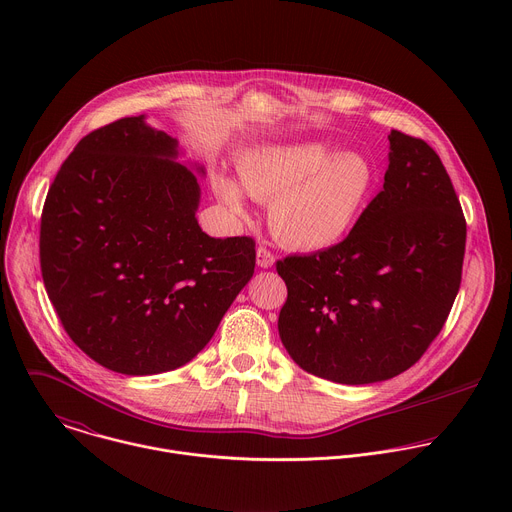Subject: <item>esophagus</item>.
Listing matches in <instances>:
<instances>
[{
    "mask_svg": "<svg viewBox=\"0 0 512 512\" xmlns=\"http://www.w3.org/2000/svg\"><path fill=\"white\" fill-rule=\"evenodd\" d=\"M273 261H275V257L267 247H257V265L261 269H269L273 265Z\"/></svg>",
    "mask_w": 512,
    "mask_h": 512,
    "instance_id": "1",
    "label": "esophagus"
}]
</instances>
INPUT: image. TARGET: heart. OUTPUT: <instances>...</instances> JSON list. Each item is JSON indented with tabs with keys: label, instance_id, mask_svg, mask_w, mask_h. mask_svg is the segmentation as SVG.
I'll list each match as a JSON object with an SVG mask.
<instances>
[{
	"label": "heart",
	"instance_id": "b5f03b06",
	"mask_svg": "<svg viewBox=\"0 0 512 512\" xmlns=\"http://www.w3.org/2000/svg\"><path fill=\"white\" fill-rule=\"evenodd\" d=\"M239 180L255 200L269 202L273 237L296 251H322L340 243L367 210L377 174L371 160L322 141L277 143L245 154ZM214 192L235 216H247L245 193L225 172Z\"/></svg>",
	"mask_w": 512,
	"mask_h": 512
}]
</instances>
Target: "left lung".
I'll return each mask as SVG.
<instances>
[{
    "instance_id": "1",
    "label": "left lung",
    "mask_w": 512,
    "mask_h": 512,
    "mask_svg": "<svg viewBox=\"0 0 512 512\" xmlns=\"http://www.w3.org/2000/svg\"><path fill=\"white\" fill-rule=\"evenodd\" d=\"M466 221L423 139L391 131L383 190L348 237L277 261L279 338L296 364L342 385L393 379L440 334L462 281Z\"/></svg>"
}]
</instances>
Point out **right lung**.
Here are the masks:
<instances>
[{
  "mask_svg": "<svg viewBox=\"0 0 512 512\" xmlns=\"http://www.w3.org/2000/svg\"><path fill=\"white\" fill-rule=\"evenodd\" d=\"M145 115L83 137L42 210L40 265L66 330L101 367L158 375L190 362L255 271L249 237H208L204 166Z\"/></svg>",
  "mask_w": 512,
  "mask_h": 512,
  "instance_id": "obj_1",
  "label": "right lung"
}]
</instances>
